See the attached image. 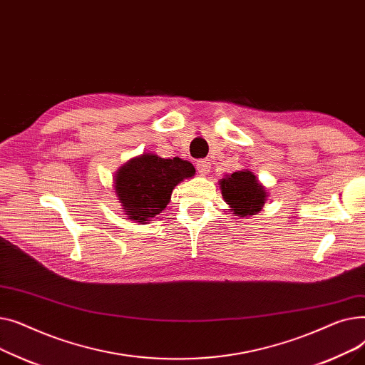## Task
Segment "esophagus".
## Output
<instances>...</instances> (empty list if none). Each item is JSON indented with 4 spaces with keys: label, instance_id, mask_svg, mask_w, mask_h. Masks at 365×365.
Returning a JSON list of instances; mask_svg holds the SVG:
<instances>
[{
    "label": "esophagus",
    "instance_id": "obj_1",
    "mask_svg": "<svg viewBox=\"0 0 365 365\" xmlns=\"http://www.w3.org/2000/svg\"><path fill=\"white\" fill-rule=\"evenodd\" d=\"M210 168H212V163H210V160L197 161V170L201 176H207L210 173Z\"/></svg>",
    "mask_w": 365,
    "mask_h": 365
}]
</instances>
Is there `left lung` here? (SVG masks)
Listing matches in <instances>:
<instances>
[{
	"instance_id": "obj_1",
	"label": "left lung",
	"mask_w": 365,
	"mask_h": 365,
	"mask_svg": "<svg viewBox=\"0 0 365 365\" xmlns=\"http://www.w3.org/2000/svg\"><path fill=\"white\" fill-rule=\"evenodd\" d=\"M222 197L232 215L247 219L264 207L267 190L250 170L234 171L219 180Z\"/></svg>"
}]
</instances>
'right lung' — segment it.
<instances>
[{"label":"right lung","mask_w":365,"mask_h":365,"mask_svg":"<svg viewBox=\"0 0 365 365\" xmlns=\"http://www.w3.org/2000/svg\"><path fill=\"white\" fill-rule=\"evenodd\" d=\"M194 175V165L186 160H165L157 153H142L115 173L113 192L124 215L145 225L167 207L173 189Z\"/></svg>","instance_id":"right-lung-1"}]
</instances>
